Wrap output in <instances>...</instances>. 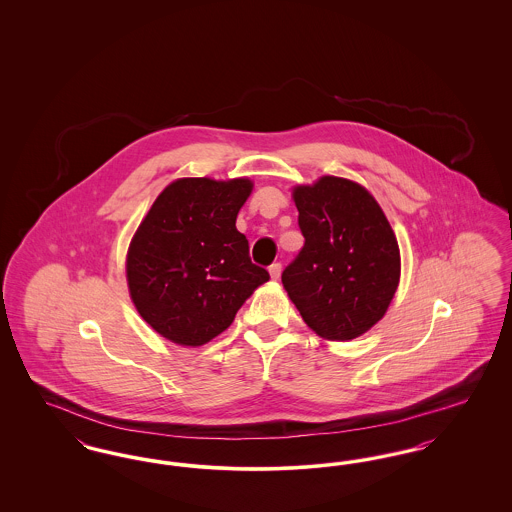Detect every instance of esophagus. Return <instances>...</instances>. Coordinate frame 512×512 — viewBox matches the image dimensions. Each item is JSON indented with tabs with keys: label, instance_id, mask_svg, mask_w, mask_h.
<instances>
[{
	"label": "esophagus",
	"instance_id": "obj_1",
	"mask_svg": "<svg viewBox=\"0 0 512 512\" xmlns=\"http://www.w3.org/2000/svg\"><path fill=\"white\" fill-rule=\"evenodd\" d=\"M268 272H270V278H272V280H278V278H280V272H282V265H280V263H272V265L268 267Z\"/></svg>",
	"mask_w": 512,
	"mask_h": 512
}]
</instances>
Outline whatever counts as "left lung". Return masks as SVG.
I'll list each match as a JSON object with an SVG mask.
<instances>
[{
	"mask_svg": "<svg viewBox=\"0 0 512 512\" xmlns=\"http://www.w3.org/2000/svg\"><path fill=\"white\" fill-rule=\"evenodd\" d=\"M305 244L282 284L309 328L326 340L365 334L386 315L399 284V245L363 186L322 176L293 190Z\"/></svg>",
	"mask_w": 512,
	"mask_h": 512,
	"instance_id": "obj_1",
	"label": "left lung"
}]
</instances>
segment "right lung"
Segmentation results:
<instances>
[{
  "mask_svg": "<svg viewBox=\"0 0 512 512\" xmlns=\"http://www.w3.org/2000/svg\"><path fill=\"white\" fill-rule=\"evenodd\" d=\"M247 178H182L169 184L138 226L126 259L130 297L163 338L203 345L224 332L268 272L251 263L236 217Z\"/></svg>",
  "mask_w": 512,
  "mask_h": 512,
  "instance_id": "obj_1",
  "label": "right lung"
}]
</instances>
